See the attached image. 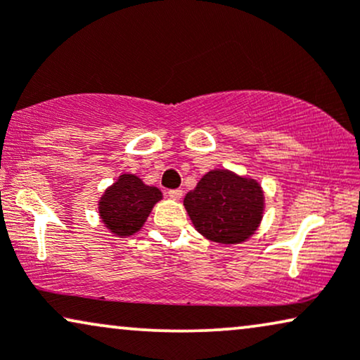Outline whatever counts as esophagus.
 I'll list each match as a JSON object with an SVG mask.
<instances>
[{"label":"esophagus","mask_w":360,"mask_h":360,"mask_svg":"<svg viewBox=\"0 0 360 360\" xmlns=\"http://www.w3.org/2000/svg\"><path fill=\"white\" fill-rule=\"evenodd\" d=\"M167 195H169V197L174 198V200H180L181 195H184V191H181L180 188H172V190L167 191Z\"/></svg>","instance_id":"esophagus-1"}]
</instances>
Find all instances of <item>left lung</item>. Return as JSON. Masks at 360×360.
I'll return each mask as SVG.
<instances>
[{
    "mask_svg": "<svg viewBox=\"0 0 360 360\" xmlns=\"http://www.w3.org/2000/svg\"><path fill=\"white\" fill-rule=\"evenodd\" d=\"M184 205L208 240L233 245L253 235L263 214V191L255 180L212 170L186 193Z\"/></svg>",
    "mask_w": 360,
    "mask_h": 360,
    "instance_id": "obj_1",
    "label": "left lung"
}]
</instances>
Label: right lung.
I'll use <instances>...</instances> for the list:
<instances>
[{
	"label": "right lung",
	"instance_id": "1",
	"mask_svg": "<svg viewBox=\"0 0 360 360\" xmlns=\"http://www.w3.org/2000/svg\"><path fill=\"white\" fill-rule=\"evenodd\" d=\"M160 198L162 191L155 186L143 185L135 175L125 174L105 190L99 202V213L114 235L129 236L140 230Z\"/></svg>",
	"mask_w": 360,
	"mask_h": 360
}]
</instances>
